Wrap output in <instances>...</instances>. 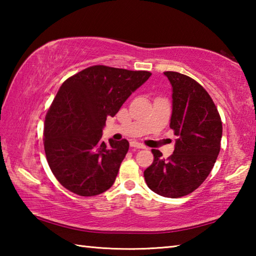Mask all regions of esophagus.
Listing matches in <instances>:
<instances>
[{
	"instance_id": "esophagus-1",
	"label": "esophagus",
	"mask_w": 256,
	"mask_h": 256,
	"mask_svg": "<svg viewBox=\"0 0 256 256\" xmlns=\"http://www.w3.org/2000/svg\"><path fill=\"white\" fill-rule=\"evenodd\" d=\"M131 146H132V148H134V149H144L146 148L144 144H138V142H136V141L131 142Z\"/></svg>"
}]
</instances>
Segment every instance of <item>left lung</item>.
<instances>
[{"label":"left lung","mask_w":256,"mask_h":256,"mask_svg":"<svg viewBox=\"0 0 256 256\" xmlns=\"http://www.w3.org/2000/svg\"><path fill=\"white\" fill-rule=\"evenodd\" d=\"M164 74L172 88L170 128L177 136L175 150L164 159L154 149V162L144 170V180L154 193L175 198L192 193L209 176L220 151L222 123L200 84L178 72Z\"/></svg>","instance_id":"8db88e82"}]
</instances>
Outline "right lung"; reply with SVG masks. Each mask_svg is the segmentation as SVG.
I'll return each mask as SVG.
<instances>
[{"label": "right lung", "mask_w": 256, "mask_h": 256, "mask_svg": "<svg viewBox=\"0 0 256 256\" xmlns=\"http://www.w3.org/2000/svg\"><path fill=\"white\" fill-rule=\"evenodd\" d=\"M148 71L105 66L86 68L60 86L47 112L44 148L60 185L81 196L112 188L128 141L102 140L108 116H115L133 92L149 79Z\"/></svg>", "instance_id": "1"}]
</instances>
